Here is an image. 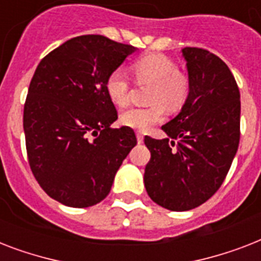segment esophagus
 <instances>
[{
	"instance_id": "1",
	"label": "esophagus",
	"mask_w": 261,
	"mask_h": 261,
	"mask_svg": "<svg viewBox=\"0 0 261 261\" xmlns=\"http://www.w3.org/2000/svg\"><path fill=\"white\" fill-rule=\"evenodd\" d=\"M137 139H138V143L143 142V134L141 131H137Z\"/></svg>"
}]
</instances>
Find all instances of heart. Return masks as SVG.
Here are the masks:
<instances>
[{
	"instance_id": "b5f03b06",
	"label": "heart",
	"mask_w": 261,
	"mask_h": 261,
	"mask_svg": "<svg viewBox=\"0 0 261 261\" xmlns=\"http://www.w3.org/2000/svg\"><path fill=\"white\" fill-rule=\"evenodd\" d=\"M133 73L141 84H151L147 108H130L120 116L123 126L145 131L165 116V107L176 111L181 108L190 94V80L178 71L177 65L163 54H149L133 63ZM130 81L120 70L112 71L106 81L108 97L115 106H126L130 98Z\"/></svg>"
}]
</instances>
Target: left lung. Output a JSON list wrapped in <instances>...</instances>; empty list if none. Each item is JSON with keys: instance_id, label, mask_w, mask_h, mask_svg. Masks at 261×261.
Here are the masks:
<instances>
[{"instance_id": "1", "label": "left lung", "mask_w": 261, "mask_h": 261, "mask_svg": "<svg viewBox=\"0 0 261 261\" xmlns=\"http://www.w3.org/2000/svg\"><path fill=\"white\" fill-rule=\"evenodd\" d=\"M182 55L190 80L186 104L163 126L169 138L145 137L151 154L143 176L147 195L172 211L208 200L222 186L240 143V90L227 65L198 47L182 48Z\"/></svg>"}]
</instances>
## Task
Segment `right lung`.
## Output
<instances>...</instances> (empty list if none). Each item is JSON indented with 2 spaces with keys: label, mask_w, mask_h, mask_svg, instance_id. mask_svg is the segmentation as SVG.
Instances as JSON below:
<instances>
[{
  "label": "right lung",
  "mask_w": 261,
  "mask_h": 261,
  "mask_svg": "<svg viewBox=\"0 0 261 261\" xmlns=\"http://www.w3.org/2000/svg\"><path fill=\"white\" fill-rule=\"evenodd\" d=\"M134 51L83 35L51 51L35 70L22 116L27 155L39 186L62 204L101 202L137 145L131 127H111L118 111L106 90L107 77Z\"/></svg>",
  "instance_id": "right-lung-1"
}]
</instances>
